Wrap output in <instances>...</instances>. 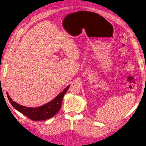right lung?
<instances>
[{
    "label": "right lung",
    "mask_w": 146,
    "mask_h": 146,
    "mask_svg": "<svg viewBox=\"0 0 146 146\" xmlns=\"http://www.w3.org/2000/svg\"><path fill=\"white\" fill-rule=\"evenodd\" d=\"M70 85H68L62 92L59 93L56 98L47 104L37 108H29L20 105L14 102L7 93L8 98L11 104L15 110L21 112L29 119L34 121L46 120L53 117L60 110L63 97L66 93Z\"/></svg>",
    "instance_id": "obj_1"
}]
</instances>
